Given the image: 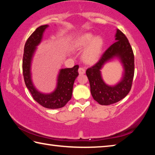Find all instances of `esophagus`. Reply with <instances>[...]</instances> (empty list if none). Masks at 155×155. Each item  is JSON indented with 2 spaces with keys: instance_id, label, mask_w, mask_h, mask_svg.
I'll return each mask as SVG.
<instances>
[{
  "instance_id": "esophagus-1",
  "label": "esophagus",
  "mask_w": 155,
  "mask_h": 155,
  "mask_svg": "<svg viewBox=\"0 0 155 155\" xmlns=\"http://www.w3.org/2000/svg\"><path fill=\"white\" fill-rule=\"evenodd\" d=\"M78 73H79V74H85V68H78Z\"/></svg>"
}]
</instances>
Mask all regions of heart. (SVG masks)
<instances>
[{
  "instance_id": "b5f03b06",
  "label": "heart",
  "mask_w": 155,
  "mask_h": 155,
  "mask_svg": "<svg viewBox=\"0 0 155 155\" xmlns=\"http://www.w3.org/2000/svg\"><path fill=\"white\" fill-rule=\"evenodd\" d=\"M83 54V58L85 62L91 64L94 63L98 59L101 53V50L103 48V40L99 36L95 37L91 33H86L81 35L75 40L74 45L78 49L85 48Z\"/></svg>"
}]
</instances>
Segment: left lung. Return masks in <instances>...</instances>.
<instances>
[{"label": "left lung", "instance_id": "obj_1", "mask_svg": "<svg viewBox=\"0 0 155 155\" xmlns=\"http://www.w3.org/2000/svg\"><path fill=\"white\" fill-rule=\"evenodd\" d=\"M115 57L118 58L122 63L124 73L118 84L110 86L104 82L100 70L105 62ZM134 72V54L132 48L124 34L117 29L115 42L106 50L95 65L86 70L94 99L101 105H109L121 101L130 91Z\"/></svg>", "mask_w": 155, "mask_h": 155}]
</instances>
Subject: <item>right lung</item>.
<instances>
[{
  "label": "right lung",
  "mask_w": 155,
  "mask_h": 155,
  "mask_svg": "<svg viewBox=\"0 0 155 155\" xmlns=\"http://www.w3.org/2000/svg\"><path fill=\"white\" fill-rule=\"evenodd\" d=\"M48 27V25H46L37 28L26 41L22 59L23 76L26 86L37 103L47 109H59L64 107L72 98L73 85L78 75V65L60 70L57 87L53 92L43 94L36 90L31 80V61L36 46L41 42L43 33Z\"/></svg>",
  "instance_id": "1"
}]
</instances>
